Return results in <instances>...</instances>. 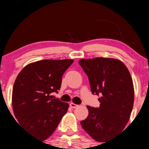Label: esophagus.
Here are the masks:
<instances>
[{
	"label": "esophagus",
	"mask_w": 149,
	"mask_h": 149,
	"mask_svg": "<svg viewBox=\"0 0 149 149\" xmlns=\"http://www.w3.org/2000/svg\"><path fill=\"white\" fill-rule=\"evenodd\" d=\"M70 107H71V108H76V107H78V106H79V105H77V104H76L71 102V103H70Z\"/></svg>",
	"instance_id": "1"
}]
</instances>
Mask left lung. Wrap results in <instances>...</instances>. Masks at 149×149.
<instances>
[{
    "label": "left lung",
    "mask_w": 149,
    "mask_h": 149,
    "mask_svg": "<svg viewBox=\"0 0 149 149\" xmlns=\"http://www.w3.org/2000/svg\"><path fill=\"white\" fill-rule=\"evenodd\" d=\"M79 63L100 102L99 107L87 106L88 115L81 125L93 139L104 142L121 133L129 120L134 101L131 76L123 62L113 58L81 59Z\"/></svg>",
    "instance_id": "8db88e82"
}]
</instances>
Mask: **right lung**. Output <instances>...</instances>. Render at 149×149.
Instances as JSON below:
<instances>
[{
	"label": "right lung",
	"instance_id": "obj_1",
	"mask_svg": "<svg viewBox=\"0 0 149 149\" xmlns=\"http://www.w3.org/2000/svg\"><path fill=\"white\" fill-rule=\"evenodd\" d=\"M73 60H43L29 64L16 77L12 91L15 117L35 139L49 137L67 112L68 104L53 98L58 93L62 76Z\"/></svg>",
	"mask_w": 149,
	"mask_h": 149
}]
</instances>
